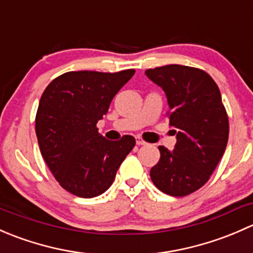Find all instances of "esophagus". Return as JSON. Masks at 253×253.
Here are the masks:
<instances>
[{"mask_svg":"<svg viewBox=\"0 0 253 253\" xmlns=\"http://www.w3.org/2000/svg\"><path fill=\"white\" fill-rule=\"evenodd\" d=\"M136 143H137V145H145V144H147V142H145L144 139L142 138V137H136Z\"/></svg>","mask_w":253,"mask_h":253,"instance_id":"1","label":"esophagus"}]
</instances>
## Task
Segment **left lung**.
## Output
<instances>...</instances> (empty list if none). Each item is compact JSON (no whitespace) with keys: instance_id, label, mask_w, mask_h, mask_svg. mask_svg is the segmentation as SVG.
<instances>
[{"instance_id":"8db88e82","label":"left lung","mask_w":253,"mask_h":253,"mask_svg":"<svg viewBox=\"0 0 253 253\" xmlns=\"http://www.w3.org/2000/svg\"><path fill=\"white\" fill-rule=\"evenodd\" d=\"M145 75L167 94L169 125L177 128L175 149L160 145L150 178L162 192L183 197L205 185L223 157L228 114L218 85L203 70L168 65L149 68Z\"/></svg>"}]
</instances>
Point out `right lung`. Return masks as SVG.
I'll use <instances>...</instances> for the list:
<instances>
[{
	"mask_svg": "<svg viewBox=\"0 0 253 253\" xmlns=\"http://www.w3.org/2000/svg\"><path fill=\"white\" fill-rule=\"evenodd\" d=\"M136 71H72L53 79L40 98L35 132L42 158L62 188L82 198L105 192L136 139L108 141L99 120Z\"/></svg>",
	"mask_w": 253,
	"mask_h": 253,
	"instance_id": "right-lung-1",
	"label": "right lung"
}]
</instances>
